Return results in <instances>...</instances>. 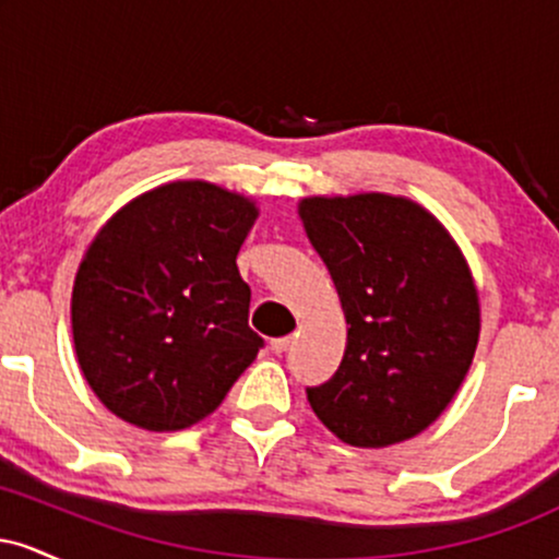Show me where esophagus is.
<instances>
[{"label": "esophagus", "mask_w": 559, "mask_h": 559, "mask_svg": "<svg viewBox=\"0 0 559 559\" xmlns=\"http://www.w3.org/2000/svg\"><path fill=\"white\" fill-rule=\"evenodd\" d=\"M288 344H292V336L273 338V342H271V349L275 352V355H281V352H286V349H288Z\"/></svg>", "instance_id": "esophagus-1"}]
</instances>
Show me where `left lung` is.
Instances as JSON below:
<instances>
[{"label":"left lung","instance_id":"obj_1","mask_svg":"<svg viewBox=\"0 0 559 559\" xmlns=\"http://www.w3.org/2000/svg\"><path fill=\"white\" fill-rule=\"evenodd\" d=\"M299 217L349 325L336 373L307 389L312 413L352 447L413 439L444 413L476 355L480 305L463 252L404 197H307Z\"/></svg>","mask_w":559,"mask_h":559}]
</instances>
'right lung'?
I'll use <instances>...</instances> for the list:
<instances>
[{"label": "right lung", "instance_id": "right-lung-1", "mask_svg": "<svg viewBox=\"0 0 559 559\" xmlns=\"http://www.w3.org/2000/svg\"><path fill=\"white\" fill-rule=\"evenodd\" d=\"M258 215L223 186L173 181L131 199L88 243L70 301L75 357L120 420L194 426L258 357L236 267Z\"/></svg>", "mask_w": 559, "mask_h": 559}]
</instances>
